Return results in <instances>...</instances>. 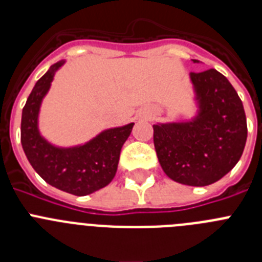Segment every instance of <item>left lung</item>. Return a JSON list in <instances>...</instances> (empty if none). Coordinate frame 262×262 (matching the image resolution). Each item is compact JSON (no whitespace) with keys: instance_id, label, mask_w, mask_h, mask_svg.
Wrapping results in <instances>:
<instances>
[{"instance_id":"8db88e82","label":"left lung","mask_w":262,"mask_h":262,"mask_svg":"<svg viewBox=\"0 0 262 262\" xmlns=\"http://www.w3.org/2000/svg\"><path fill=\"white\" fill-rule=\"evenodd\" d=\"M190 80L198 114L189 122L154 124L155 149L173 181L207 186L224 177L242 157L247 118L242 99L221 72H191Z\"/></svg>"}]
</instances>
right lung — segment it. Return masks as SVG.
Wrapping results in <instances>:
<instances>
[{
	"label": "right lung",
	"mask_w": 262,
	"mask_h": 262,
	"mask_svg": "<svg viewBox=\"0 0 262 262\" xmlns=\"http://www.w3.org/2000/svg\"><path fill=\"white\" fill-rule=\"evenodd\" d=\"M64 60L53 64L38 81L22 110L20 143L27 160L47 184L82 196L105 187L117 173L120 149L134 123L108 128L84 145L59 148L48 143L38 128L41 101L50 90L55 72Z\"/></svg>",
	"instance_id": "obj_1"
}]
</instances>
